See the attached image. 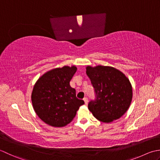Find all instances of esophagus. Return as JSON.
Segmentation results:
<instances>
[{"mask_svg":"<svg viewBox=\"0 0 160 160\" xmlns=\"http://www.w3.org/2000/svg\"><path fill=\"white\" fill-rule=\"evenodd\" d=\"M83 101L85 102V104H88V99L87 97H85V98L83 99Z\"/></svg>","mask_w":160,"mask_h":160,"instance_id":"34e87169","label":"esophagus"}]
</instances>
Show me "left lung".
<instances>
[{"label": "left lung", "mask_w": 160, "mask_h": 160, "mask_svg": "<svg viewBox=\"0 0 160 160\" xmlns=\"http://www.w3.org/2000/svg\"><path fill=\"white\" fill-rule=\"evenodd\" d=\"M86 69L96 93V99L88 103L90 111L103 123L119 119L132 102V88L129 79L111 66H88Z\"/></svg>", "instance_id": "8db88e82"}]
</instances>
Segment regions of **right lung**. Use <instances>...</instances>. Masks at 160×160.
I'll return each instance as SVG.
<instances>
[{
    "label": "right lung",
    "mask_w": 160,
    "mask_h": 160,
    "mask_svg": "<svg viewBox=\"0 0 160 160\" xmlns=\"http://www.w3.org/2000/svg\"><path fill=\"white\" fill-rule=\"evenodd\" d=\"M76 66L57 68L38 78L31 99L36 114L42 121L53 127H63L75 117L83 100L77 98L70 81L77 72Z\"/></svg>",
    "instance_id": "right-lung-1"
}]
</instances>
